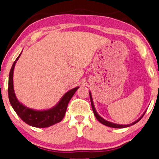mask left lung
<instances>
[{
	"label": "left lung",
	"mask_w": 159,
	"mask_h": 159,
	"mask_svg": "<svg viewBox=\"0 0 159 159\" xmlns=\"http://www.w3.org/2000/svg\"><path fill=\"white\" fill-rule=\"evenodd\" d=\"M89 96H90V100H91V104H92V107L93 109V114H94V116L96 117V118H97L98 121L100 122L101 123H102L104 125H106L108 127H113V128H124V127H129L131 125H133L135 123H137V122H139L140 120L142 119V118L143 116H144V113H146V111H144V113L142 114V116L140 117L139 118H138L137 120H135L134 122H133L132 123L130 124H128V125H119V124H116V123H111V122H109L108 120H106L105 119H103L102 117H101L99 115H98V113L96 111L95 107H94V105H93V99H92V93L91 92H89Z\"/></svg>",
	"instance_id": "obj_1"
}]
</instances>
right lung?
Listing matches in <instances>:
<instances>
[{
    "label": "right lung",
    "mask_w": 159,
    "mask_h": 159,
    "mask_svg": "<svg viewBox=\"0 0 159 159\" xmlns=\"http://www.w3.org/2000/svg\"><path fill=\"white\" fill-rule=\"evenodd\" d=\"M21 53L12 64L9 74L8 97L12 108L25 123L32 127L43 128V127H50L59 123L66 115L69 101L73 97L75 92L79 89V87H75L67 92L62 96L58 103L51 108L47 109V110H35V109L27 107L18 101L15 95L13 87L14 68L15 64L21 56Z\"/></svg>",
    "instance_id": "add662e5"
}]
</instances>
